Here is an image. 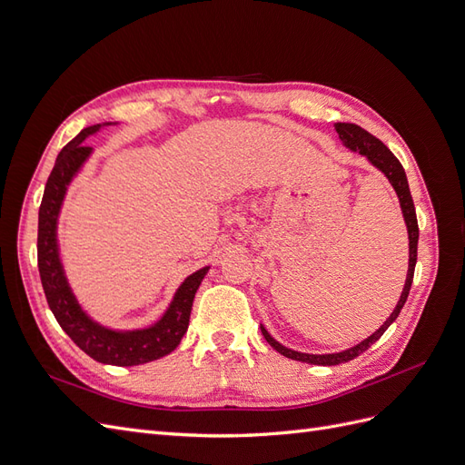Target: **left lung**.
<instances>
[{"instance_id":"obj_1","label":"left lung","mask_w":465,"mask_h":465,"mask_svg":"<svg viewBox=\"0 0 465 465\" xmlns=\"http://www.w3.org/2000/svg\"><path fill=\"white\" fill-rule=\"evenodd\" d=\"M333 128L337 132V137H340V142L343 143V147L353 151V153H359L361 157H364L374 168H378V171L388 178L393 192H396L398 200H400V207H401V215H403L405 227H407V236H410V263H407V277H405L403 291L400 294V301H398L396 308L391 311V314L386 318V322L372 335H369L367 340H362L361 343L349 347L345 351H340V353H322V355L301 353V351L289 349L283 343L273 340L272 333L260 323L265 341L270 343L277 351V353H281L287 359H292V361H301V362H308V364H322V367H333V364L353 361L355 357L364 353V351H367L372 343H376L380 337H382V333L391 326V322L400 316V311L403 308V304L407 301V294H410V289L413 283V272H415V263H417V241H419L415 205H413L410 184H407V176H405L401 163L393 157V153L382 142H380V139L371 135L367 130H362L361 125L337 122V124H333Z\"/></svg>"}]
</instances>
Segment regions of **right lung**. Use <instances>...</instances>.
I'll return each instance as SVG.
<instances>
[{"mask_svg":"<svg viewBox=\"0 0 465 465\" xmlns=\"http://www.w3.org/2000/svg\"><path fill=\"white\" fill-rule=\"evenodd\" d=\"M116 124L103 122L81 130L55 159L38 209V272L52 314L81 351L103 364L135 367L157 361L178 347L188 330L192 302L209 265L182 281L163 316L145 328L116 330L104 326L81 306L62 263L58 223L69 186L93 154V147L85 142L103 128Z\"/></svg>","mask_w":465,"mask_h":465,"instance_id":"obj_1","label":"right lung"}]
</instances>
